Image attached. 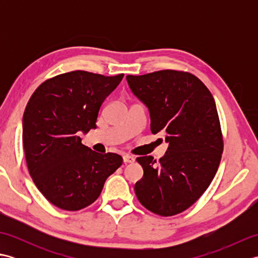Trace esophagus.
I'll use <instances>...</instances> for the list:
<instances>
[{
	"label": "esophagus",
	"mask_w": 258,
	"mask_h": 258,
	"mask_svg": "<svg viewBox=\"0 0 258 258\" xmlns=\"http://www.w3.org/2000/svg\"><path fill=\"white\" fill-rule=\"evenodd\" d=\"M123 161L125 164H128V163H134L135 162V158L132 155H128L126 154L123 156Z\"/></svg>",
	"instance_id": "1"
}]
</instances>
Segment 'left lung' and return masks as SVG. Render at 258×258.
<instances>
[{"label": "left lung", "mask_w": 258, "mask_h": 258, "mask_svg": "<svg viewBox=\"0 0 258 258\" xmlns=\"http://www.w3.org/2000/svg\"><path fill=\"white\" fill-rule=\"evenodd\" d=\"M133 94L149 108L153 134H166L165 155L136 158L144 175L135 194L147 210L173 216L207 189L220 165L223 139L212 93L193 74L164 70L126 76Z\"/></svg>", "instance_id": "left-lung-1"}]
</instances>
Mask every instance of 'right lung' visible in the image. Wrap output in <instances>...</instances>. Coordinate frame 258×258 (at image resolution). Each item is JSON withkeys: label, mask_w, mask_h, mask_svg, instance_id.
<instances>
[{"label": "right lung", "mask_w": 258, "mask_h": 258, "mask_svg": "<svg viewBox=\"0 0 258 258\" xmlns=\"http://www.w3.org/2000/svg\"><path fill=\"white\" fill-rule=\"evenodd\" d=\"M123 76L64 73L43 82L27 103L22 123L27 168L38 190L61 210L91 205L122 165V156L92 151L79 134L96 128L101 105Z\"/></svg>", "instance_id": "add662e5"}]
</instances>
